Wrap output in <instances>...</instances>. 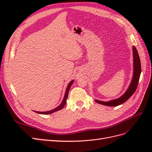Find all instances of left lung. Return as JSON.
Wrapping results in <instances>:
<instances>
[{
    "instance_id": "8db88e82",
    "label": "left lung",
    "mask_w": 152,
    "mask_h": 152,
    "mask_svg": "<svg viewBox=\"0 0 152 152\" xmlns=\"http://www.w3.org/2000/svg\"><path fill=\"white\" fill-rule=\"evenodd\" d=\"M132 53H133V76L131 80V84L129 86L128 89L120 98H117L115 99H113L109 102H103V101H99L98 99H95V102L101 104H103L106 106H108V107H116L118 106L124 102L129 98L134 93L137 89V84H138L140 74L141 72V62L140 56L137 53V49H136L135 46L132 47Z\"/></svg>"
}]
</instances>
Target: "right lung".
Instances as JSON below:
<instances>
[{
  "label": "right lung",
  "instance_id": "add662e5",
  "mask_svg": "<svg viewBox=\"0 0 152 152\" xmlns=\"http://www.w3.org/2000/svg\"><path fill=\"white\" fill-rule=\"evenodd\" d=\"M73 82H74V80H72L70 83L68 84V85L67 86V87H66V91H65V96H64V98H63V99L61 103L59 104L58 107H57L56 108H55L53 110H49V111H47V112H37V111H34L35 112L37 113H39V114H44V115H47V114H50V113H54L55 112H57L58 111V110H61L63 107L65 105L66 103V99H67V98H68V92H69V90H70V88L71 86L72 85V84L73 83Z\"/></svg>",
  "mask_w": 152,
  "mask_h": 152
}]
</instances>
